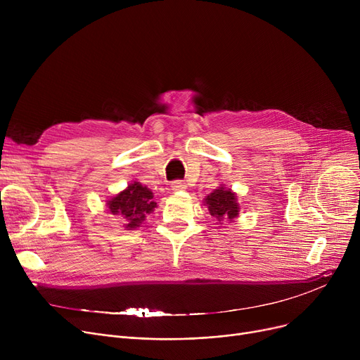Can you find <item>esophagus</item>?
Listing matches in <instances>:
<instances>
[{"label": "esophagus", "instance_id": "34e87169", "mask_svg": "<svg viewBox=\"0 0 360 360\" xmlns=\"http://www.w3.org/2000/svg\"><path fill=\"white\" fill-rule=\"evenodd\" d=\"M170 188H172V191H184L186 185L182 181H174L172 184H170Z\"/></svg>", "mask_w": 360, "mask_h": 360}]
</instances>
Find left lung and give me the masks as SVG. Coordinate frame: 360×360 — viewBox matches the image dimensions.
<instances>
[{"instance_id": "obj_1", "label": "left lung", "mask_w": 360, "mask_h": 360, "mask_svg": "<svg viewBox=\"0 0 360 360\" xmlns=\"http://www.w3.org/2000/svg\"><path fill=\"white\" fill-rule=\"evenodd\" d=\"M236 200V194L232 193V190L226 186H219L217 190L204 198V202L209 207L210 214L219 221H223L224 219L232 221L239 214V204Z\"/></svg>"}]
</instances>
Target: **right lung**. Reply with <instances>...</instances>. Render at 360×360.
<instances>
[{
	"mask_svg": "<svg viewBox=\"0 0 360 360\" xmlns=\"http://www.w3.org/2000/svg\"><path fill=\"white\" fill-rule=\"evenodd\" d=\"M108 209L112 214L121 216L125 220V229L140 228L146 216L153 213L158 204L153 201V193L147 186L134 181L124 191L108 200Z\"/></svg>",
	"mask_w": 360,
	"mask_h": 360,
	"instance_id": "1",
	"label": "right lung"
}]
</instances>
